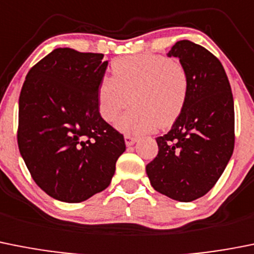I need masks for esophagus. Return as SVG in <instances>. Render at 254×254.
Here are the masks:
<instances>
[{
  "label": "esophagus",
  "mask_w": 254,
  "mask_h": 254,
  "mask_svg": "<svg viewBox=\"0 0 254 254\" xmlns=\"http://www.w3.org/2000/svg\"><path fill=\"white\" fill-rule=\"evenodd\" d=\"M125 142L126 146H133L137 142V138L132 136H125Z\"/></svg>",
  "instance_id": "34e87169"
}]
</instances>
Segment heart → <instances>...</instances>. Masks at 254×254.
I'll return each mask as SVG.
<instances>
[{
    "instance_id": "heart-1",
    "label": "heart",
    "mask_w": 254,
    "mask_h": 254,
    "mask_svg": "<svg viewBox=\"0 0 254 254\" xmlns=\"http://www.w3.org/2000/svg\"><path fill=\"white\" fill-rule=\"evenodd\" d=\"M112 76L97 88L101 117L113 122L131 101L133 108L120 117L116 128L127 136H139L173 126L189 97V78L183 65L161 55L121 58L111 65Z\"/></svg>"
}]
</instances>
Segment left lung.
I'll return each instance as SVG.
<instances>
[{
	"label": "left lung",
	"instance_id": "left-lung-1",
	"mask_svg": "<svg viewBox=\"0 0 254 254\" xmlns=\"http://www.w3.org/2000/svg\"><path fill=\"white\" fill-rule=\"evenodd\" d=\"M189 78V97L171 129L156 138L146 166L156 191L189 203L215 185L234 148V102L222 63L203 46L180 40L167 53Z\"/></svg>",
	"mask_w": 254,
	"mask_h": 254
}]
</instances>
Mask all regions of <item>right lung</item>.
Instances as JSON below:
<instances>
[{
    "instance_id": "add662e5",
    "label": "right lung",
    "mask_w": 254,
    "mask_h": 254,
    "mask_svg": "<svg viewBox=\"0 0 254 254\" xmlns=\"http://www.w3.org/2000/svg\"><path fill=\"white\" fill-rule=\"evenodd\" d=\"M107 66L103 54L55 49L30 69L21 89L18 150L37 186L64 203L107 189L126 150L98 112Z\"/></svg>"
}]
</instances>
